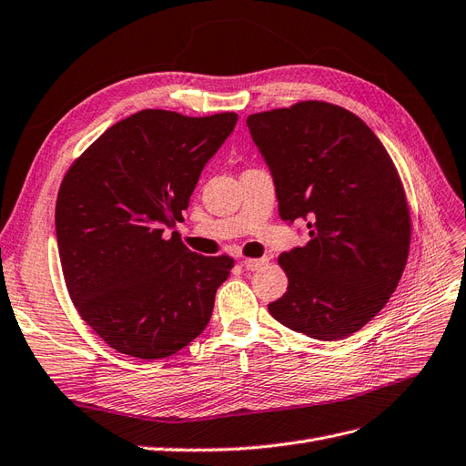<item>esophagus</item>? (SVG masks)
Wrapping results in <instances>:
<instances>
[{"label": "esophagus", "mask_w": 466, "mask_h": 466, "mask_svg": "<svg viewBox=\"0 0 466 466\" xmlns=\"http://www.w3.org/2000/svg\"><path fill=\"white\" fill-rule=\"evenodd\" d=\"M266 262H268L266 257H262V258H245L243 266H245V270L255 272V270H258V268H262Z\"/></svg>", "instance_id": "1"}]
</instances>
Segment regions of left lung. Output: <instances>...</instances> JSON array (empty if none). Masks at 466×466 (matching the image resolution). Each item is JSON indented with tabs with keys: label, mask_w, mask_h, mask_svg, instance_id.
<instances>
[{
	"label": "left lung",
	"mask_w": 466,
	"mask_h": 466,
	"mask_svg": "<svg viewBox=\"0 0 466 466\" xmlns=\"http://www.w3.org/2000/svg\"><path fill=\"white\" fill-rule=\"evenodd\" d=\"M247 126L274 178L279 218L309 231L305 247L278 258L289 284L268 311L317 340L358 332L397 289L410 248L397 167L368 124L330 103L258 112Z\"/></svg>",
	"instance_id": "left-lung-1"
}]
</instances>
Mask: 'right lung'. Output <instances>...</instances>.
<instances>
[{
    "label": "right lung",
    "instance_id": "right-lung-1",
    "mask_svg": "<svg viewBox=\"0 0 466 466\" xmlns=\"http://www.w3.org/2000/svg\"><path fill=\"white\" fill-rule=\"evenodd\" d=\"M237 118L139 110L110 126L62 180L56 238L69 298L120 354L161 360L208 327L233 258L196 255L165 231L182 219Z\"/></svg>",
    "mask_w": 466,
    "mask_h": 466
}]
</instances>
